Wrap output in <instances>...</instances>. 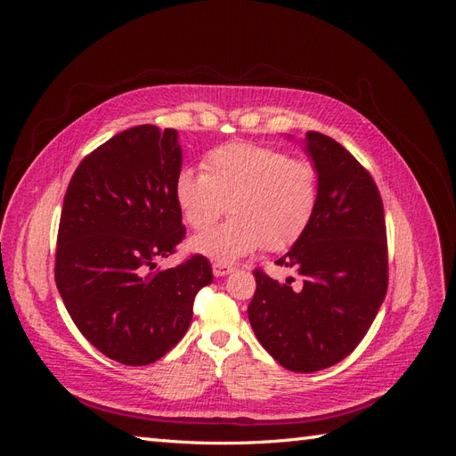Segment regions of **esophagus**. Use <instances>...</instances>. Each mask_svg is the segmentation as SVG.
<instances>
[{
  "label": "esophagus",
  "mask_w": 456,
  "mask_h": 456,
  "mask_svg": "<svg viewBox=\"0 0 456 456\" xmlns=\"http://www.w3.org/2000/svg\"><path fill=\"white\" fill-rule=\"evenodd\" d=\"M232 272H233V266L224 265V262H215L213 265V273L216 275V278H223V275H228Z\"/></svg>",
  "instance_id": "1"
}]
</instances>
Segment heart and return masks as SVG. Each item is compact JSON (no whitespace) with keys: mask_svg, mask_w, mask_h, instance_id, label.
<instances>
[{"mask_svg":"<svg viewBox=\"0 0 456 456\" xmlns=\"http://www.w3.org/2000/svg\"><path fill=\"white\" fill-rule=\"evenodd\" d=\"M203 173L190 167L175 176V200L184 223L196 232L228 223L191 240V247L216 262H233L256 251L295 245L320 205V171L310 159L253 142H233L203 158Z\"/></svg>","mask_w":456,"mask_h":456,"instance_id":"1","label":"heart"}]
</instances>
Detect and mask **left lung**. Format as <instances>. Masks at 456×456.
Masks as SVG:
<instances>
[{"label":"left lung","mask_w":456,"mask_h":456,"mask_svg":"<svg viewBox=\"0 0 456 456\" xmlns=\"http://www.w3.org/2000/svg\"><path fill=\"white\" fill-rule=\"evenodd\" d=\"M320 171V205L308 230L275 265L297 268L280 283L256 268L247 315L262 346L295 372H314L350 355L377 317L388 289V243L379 188L350 151L308 131Z\"/></svg>","instance_id":"left-lung-1"}]
</instances>
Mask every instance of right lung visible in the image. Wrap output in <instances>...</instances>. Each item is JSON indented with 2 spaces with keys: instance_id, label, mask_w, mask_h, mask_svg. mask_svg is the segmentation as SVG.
Here are the masks:
<instances>
[{
  "instance_id": "right-lung-1",
  "label": "right lung",
  "mask_w": 456,
  "mask_h": 456,
  "mask_svg": "<svg viewBox=\"0 0 456 456\" xmlns=\"http://www.w3.org/2000/svg\"><path fill=\"white\" fill-rule=\"evenodd\" d=\"M175 129L139 126L93 150L68 184L54 281L72 322L123 365L158 362L184 337L211 262L191 255L150 273L186 236L175 200L183 150Z\"/></svg>"
}]
</instances>
